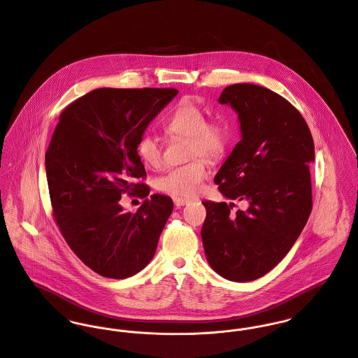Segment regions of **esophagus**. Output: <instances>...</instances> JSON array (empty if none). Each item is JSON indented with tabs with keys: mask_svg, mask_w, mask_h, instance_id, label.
<instances>
[{
	"mask_svg": "<svg viewBox=\"0 0 358 358\" xmlns=\"http://www.w3.org/2000/svg\"><path fill=\"white\" fill-rule=\"evenodd\" d=\"M189 203V200H186V199H180V197H175L173 199V204L175 206H178V208H180V206H183V205H186Z\"/></svg>",
	"mask_w": 358,
	"mask_h": 358,
	"instance_id": "esophagus-1",
	"label": "esophagus"
}]
</instances>
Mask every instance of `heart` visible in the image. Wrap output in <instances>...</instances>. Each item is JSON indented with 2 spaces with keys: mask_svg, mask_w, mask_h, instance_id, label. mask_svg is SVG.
<instances>
[{
  "mask_svg": "<svg viewBox=\"0 0 358 358\" xmlns=\"http://www.w3.org/2000/svg\"><path fill=\"white\" fill-rule=\"evenodd\" d=\"M165 131L171 136L187 138V157L201 155L215 161L223 157L230 143V127L223 121H206L204 111L190 101H180L165 122ZM136 153L141 161L159 168L162 148L150 134H143L136 142ZM201 157L185 165L171 168L157 180V189L168 196L189 199L199 194L206 178V162Z\"/></svg>",
  "mask_w": 358,
  "mask_h": 358,
  "instance_id": "1",
  "label": "heart"
}]
</instances>
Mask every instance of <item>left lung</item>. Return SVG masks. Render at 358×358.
<instances>
[{
  "label": "left lung",
  "mask_w": 358,
  "mask_h": 358,
  "mask_svg": "<svg viewBox=\"0 0 358 358\" xmlns=\"http://www.w3.org/2000/svg\"><path fill=\"white\" fill-rule=\"evenodd\" d=\"M241 124V141L215 176L219 192L248 209L204 201L205 256L223 278H260L289 252L310 216L314 142L302 114L281 95L254 84L226 87Z\"/></svg>",
  "instance_id": "8db88e82"
}]
</instances>
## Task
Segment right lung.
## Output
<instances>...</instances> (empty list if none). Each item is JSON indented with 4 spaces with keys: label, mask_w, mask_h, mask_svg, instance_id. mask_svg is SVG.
I'll use <instances>...</instances> for the list:
<instances>
[{
    "label": "right lung",
    "mask_w": 358,
    "mask_h": 358,
    "mask_svg": "<svg viewBox=\"0 0 358 358\" xmlns=\"http://www.w3.org/2000/svg\"><path fill=\"white\" fill-rule=\"evenodd\" d=\"M176 94L99 88L59 115L45 153L53 219L71 251L103 277L128 278L146 267L172 213L169 197L149 196L136 142ZM122 194L145 200L124 213Z\"/></svg>",
    "instance_id": "obj_1"
}]
</instances>
